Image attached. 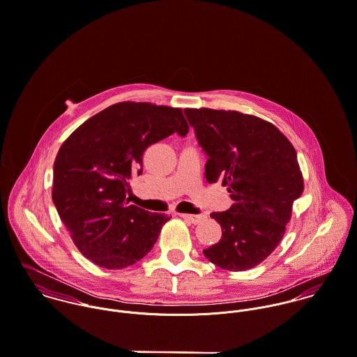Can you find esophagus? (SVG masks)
Masks as SVG:
<instances>
[{
  "instance_id": "obj_1",
  "label": "esophagus",
  "mask_w": 357,
  "mask_h": 357,
  "mask_svg": "<svg viewBox=\"0 0 357 357\" xmlns=\"http://www.w3.org/2000/svg\"><path fill=\"white\" fill-rule=\"evenodd\" d=\"M180 217L192 222V224H199L201 221H204L206 218V214H185V213H183V214H180Z\"/></svg>"
}]
</instances>
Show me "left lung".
<instances>
[{"label":"left lung","mask_w":357,"mask_h":357,"mask_svg":"<svg viewBox=\"0 0 357 357\" xmlns=\"http://www.w3.org/2000/svg\"><path fill=\"white\" fill-rule=\"evenodd\" d=\"M184 112L208 156L207 183L220 181L234 201L210 214L222 236L204 257L225 271L255 268L280 243L304 191L297 153L273 123L255 115L211 108Z\"/></svg>","instance_id":"left-lung-1"}]
</instances>
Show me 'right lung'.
Here are the masks:
<instances>
[{
  "mask_svg": "<svg viewBox=\"0 0 357 357\" xmlns=\"http://www.w3.org/2000/svg\"><path fill=\"white\" fill-rule=\"evenodd\" d=\"M188 130L181 108L122 102L85 121L61 144L52 199L74 245L93 264L122 269L151 252L170 217L129 204V181L142 174L151 144Z\"/></svg>",
  "mask_w": 357,
  "mask_h": 357,
  "instance_id": "1",
  "label": "right lung"
}]
</instances>
